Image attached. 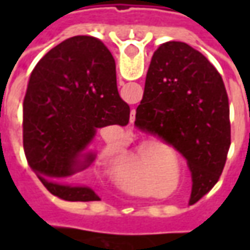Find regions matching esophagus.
Masks as SVG:
<instances>
[{
	"label": "esophagus",
	"mask_w": 250,
	"mask_h": 250,
	"mask_svg": "<svg viewBox=\"0 0 250 250\" xmlns=\"http://www.w3.org/2000/svg\"><path fill=\"white\" fill-rule=\"evenodd\" d=\"M132 118H135V110L132 111Z\"/></svg>",
	"instance_id": "34e87169"
}]
</instances>
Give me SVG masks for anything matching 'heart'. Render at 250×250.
Masks as SVG:
<instances>
[{
  "instance_id": "heart-1",
  "label": "heart",
  "mask_w": 250,
  "mask_h": 250,
  "mask_svg": "<svg viewBox=\"0 0 250 250\" xmlns=\"http://www.w3.org/2000/svg\"><path fill=\"white\" fill-rule=\"evenodd\" d=\"M124 159H125L126 161H128V163H129V166L132 168H135V169H136V168H139L140 160L138 159V157H136L135 154H132V153H128V151H125V153H124Z\"/></svg>"
}]
</instances>
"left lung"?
I'll return each mask as SVG.
<instances>
[{
  "label": "left lung",
  "instance_id": "8db88e82",
  "mask_svg": "<svg viewBox=\"0 0 250 250\" xmlns=\"http://www.w3.org/2000/svg\"><path fill=\"white\" fill-rule=\"evenodd\" d=\"M135 125L187 159L190 203L216 185L231 145L229 103L221 75L203 54L181 42L160 45L146 75Z\"/></svg>",
  "mask_w": 250,
  "mask_h": 250
}]
</instances>
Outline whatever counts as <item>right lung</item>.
Segmentation results:
<instances>
[{
	"mask_svg": "<svg viewBox=\"0 0 250 250\" xmlns=\"http://www.w3.org/2000/svg\"><path fill=\"white\" fill-rule=\"evenodd\" d=\"M129 105L117 87L115 61L91 36L55 45L34 66L23 100V149L30 168L54 196L89 202V187L65 184L90 166L97 130L129 122Z\"/></svg>",
	"mask_w": 250,
	"mask_h": 250,
	"instance_id": "obj_1",
	"label": "right lung"
}]
</instances>
